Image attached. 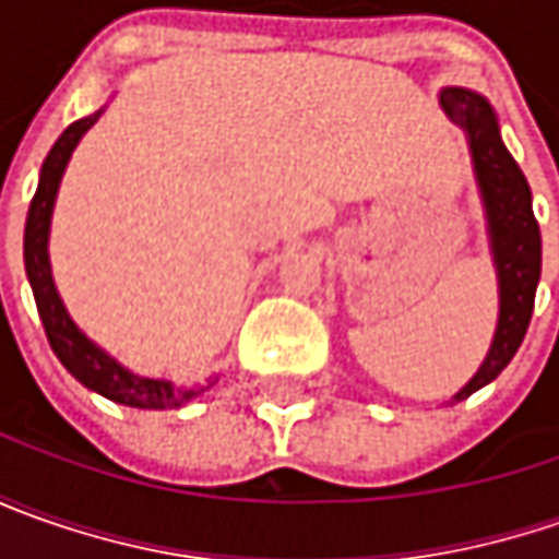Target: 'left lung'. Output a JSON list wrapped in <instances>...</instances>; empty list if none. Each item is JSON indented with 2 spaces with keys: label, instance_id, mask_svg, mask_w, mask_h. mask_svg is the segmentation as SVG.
Instances as JSON below:
<instances>
[{
  "label": "left lung",
  "instance_id": "1",
  "mask_svg": "<svg viewBox=\"0 0 559 559\" xmlns=\"http://www.w3.org/2000/svg\"><path fill=\"white\" fill-rule=\"evenodd\" d=\"M441 108L454 123H461L469 136L476 177L483 186L488 226H491L498 280H501L498 333H495L491 352L479 367V373L469 379L466 389L454 395V404H457L501 373L526 338L532 308H535V289H538V276H542V229H538L535 211H532V192H528L526 177L501 142L491 105L469 90H444Z\"/></svg>",
  "mask_w": 559,
  "mask_h": 559
}]
</instances>
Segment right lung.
<instances>
[{
  "label": "right lung",
  "mask_w": 559,
  "mask_h": 559,
  "mask_svg": "<svg viewBox=\"0 0 559 559\" xmlns=\"http://www.w3.org/2000/svg\"><path fill=\"white\" fill-rule=\"evenodd\" d=\"M96 118L98 111L90 115V118L74 120L58 136L52 152L43 162L39 186H36V195H33L31 211H27V226H24V264H27V276H31L33 298H36L39 320L46 326V338H49L52 352L68 367V373L76 376L86 389L111 397L118 404H127V407H148V411L180 407L186 401L202 395L204 385H195V389H174L164 379H142V376L127 373L120 364H115L105 352H98L96 345L76 330L74 323H71V317L61 308L58 292L52 286L46 239H49V217H52L55 192H58L64 164L71 158L74 145L96 123Z\"/></svg>",
  "instance_id": "add662e5"
}]
</instances>
